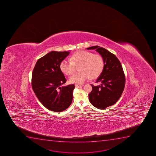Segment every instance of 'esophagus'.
<instances>
[{
  "label": "esophagus",
  "mask_w": 156,
  "mask_h": 156,
  "mask_svg": "<svg viewBox=\"0 0 156 156\" xmlns=\"http://www.w3.org/2000/svg\"><path fill=\"white\" fill-rule=\"evenodd\" d=\"M83 84H75V86L76 88H79V87H83Z\"/></svg>",
  "instance_id": "1"
}]
</instances>
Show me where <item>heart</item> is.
Instances as JSON below:
<instances>
[{
  "label": "heart",
  "mask_w": 156,
  "mask_h": 156,
  "mask_svg": "<svg viewBox=\"0 0 156 156\" xmlns=\"http://www.w3.org/2000/svg\"><path fill=\"white\" fill-rule=\"evenodd\" d=\"M80 72L73 74L69 81L73 83H83L90 79H96L100 75L104 67L102 56L85 50H80L73 54L71 60L64 59L60 63V69L63 74L69 75L74 72L76 66Z\"/></svg>",
  "instance_id": "1"
}]
</instances>
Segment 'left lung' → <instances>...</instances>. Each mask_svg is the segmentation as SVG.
Instances as JSON below:
<instances>
[{
    "instance_id": "1",
    "label": "left lung",
    "mask_w": 156,
    "mask_h": 156,
    "mask_svg": "<svg viewBox=\"0 0 156 156\" xmlns=\"http://www.w3.org/2000/svg\"><path fill=\"white\" fill-rule=\"evenodd\" d=\"M88 50H96L102 56L104 67L96 83L101 85L91 84L93 90L89 100L94 106L99 109L114 105L120 98L125 86V76L119 60L114 54L105 48L98 46L90 47Z\"/></svg>"
}]
</instances>
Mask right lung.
I'll list each match as a JSON object with an SVG mask.
<instances>
[{
    "label": "right lung",
    "instance_id": "1",
    "mask_svg": "<svg viewBox=\"0 0 156 156\" xmlns=\"http://www.w3.org/2000/svg\"><path fill=\"white\" fill-rule=\"evenodd\" d=\"M69 54V51H51L37 60L33 70V90L44 106L51 111L62 112L72 102L74 84L61 87L66 80L60 63Z\"/></svg>",
    "mask_w": 156,
    "mask_h": 156
}]
</instances>
